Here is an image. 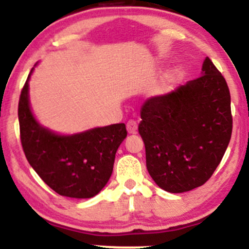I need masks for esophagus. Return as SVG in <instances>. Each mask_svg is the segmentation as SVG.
Segmentation results:
<instances>
[{
  "mask_svg": "<svg viewBox=\"0 0 249 249\" xmlns=\"http://www.w3.org/2000/svg\"><path fill=\"white\" fill-rule=\"evenodd\" d=\"M126 129L127 132L131 133V135H135V133H137V123L135 120H129L126 124Z\"/></svg>",
  "mask_w": 249,
  "mask_h": 249,
  "instance_id": "esophagus-1",
  "label": "esophagus"
}]
</instances>
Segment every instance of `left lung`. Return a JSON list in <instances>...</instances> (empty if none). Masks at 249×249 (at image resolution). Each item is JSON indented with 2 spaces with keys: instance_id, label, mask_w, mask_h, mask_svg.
<instances>
[{
  "instance_id": "8db88e82",
  "label": "left lung",
  "mask_w": 249,
  "mask_h": 249,
  "mask_svg": "<svg viewBox=\"0 0 249 249\" xmlns=\"http://www.w3.org/2000/svg\"><path fill=\"white\" fill-rule=\"evenodd\" d=\"M141 118L138 131L150 177L167 192H187L210 179L228 148V85L206 57L199 77L146 99Z\"/></svg>"
}]
</instances>
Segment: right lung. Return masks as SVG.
<instances>
[{
    "label": "right lung",
    "mask_w": 249,
    "mask_h": 249,
    "mask_svg": "<svg viewBox=\"0 0 249 249\" xmlns=\"http://www.w3.org/2000/svg\"><path fill=\"white\" fill-rule=\"evenodd\" d=\"M21 90L19 124L27 161L58 195L85 199L98 195L113 171L116 153L126 137L125 124L94 127L72 135L57 133L36 120L30 103V78Z\"/></svg>",
    "instance_id": "add662e5"
}]
</instances>
